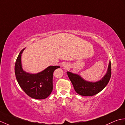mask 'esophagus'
Segmentation results:
<instances>
[{"mask_svg": "<svg viewBox=\"0 0 125 125\" xmlns=\"http://www.w3.org/2000/svg\"><path fill=\"white\" fill-rule=\"evenodd\" d=\"M63 67H65V68H68V65L67 64V63H63Z\"/></svg>", "mask_w": 125, "mask_h": 125, "instance_id": "34e87169", "label": "esophagus"}]
</instances>
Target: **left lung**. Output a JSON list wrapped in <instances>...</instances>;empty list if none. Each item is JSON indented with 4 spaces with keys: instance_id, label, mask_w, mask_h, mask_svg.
<instances>
[{
    "instance_id": "1",
    "label": "left lung",
    "mask_w": 125,
    "mask_h": 125,
    "mask_svg": "<svg viewBox=\"0 0 125 125\" xmlns=\"http://www.w3.org/2000/svg\"><path fill=\"white\" fill-rule=\"evenodd\" d=\"M67 74L76 92L82 96H93L100 92L108 84L111 76V62H109L105 75L95 82L86 81L79 75L71 72H67Z\"/></svg>"
}]
</instances>
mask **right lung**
Wrapping results in <instances>:
<instances>
[{
	"label": "right lung",
	"mask_w": 125,
	"mask_h": 125,
	"mask_svg": "<svg viewBox=\"0 0 125 125\" xmlns=\"http://www.w3.org/2000/svg\"><path fill=\"white\" fill-rule=\"evenodd\" d=\"M22 49L18 56L14 66L15 74L19 86L31 98L44 99L49 96L53 90V74L54 70L60 67L50 66L42 72L33 74L22 69L21 54Z\"/></svg>",
	"instance_id": "add662e5"
}]
</instances>
